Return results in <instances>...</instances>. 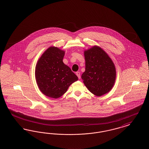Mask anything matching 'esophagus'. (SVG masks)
Wrapping results in <instances>:
<instances>
[{"instance_id":"34e87169","label":"esophagus","mask_w":149,"mask_h":149,"mask_svg":"<svg viewBox=\"0 0 149 149\" xmlns=\"http://www.w3.org/2000/svg\"><path fill=\"white\" fill-rule=\"evenodd\" d=\"M76 75H77V77H78V78H79V79H80V73L79 72V71L76 72Z\"/></svg>"}]
</instances>
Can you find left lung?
<instances>
[{"mask_svg":"<svg viewBox=\"0 0 149 149\" xmlns=\"http://www.w3.org/2000/svg\"><path fill=\"white\" fill-rule=\"evenodd\" d=\"M85 71L81 79L86 87L93 95L101 96L109 92L115 84V64L100 46H93L84 50Z\"/></svg>","mask_w":149,"mask_h":149,"instance_id":"left-lung-1","label":"left lung"}]
</instances>
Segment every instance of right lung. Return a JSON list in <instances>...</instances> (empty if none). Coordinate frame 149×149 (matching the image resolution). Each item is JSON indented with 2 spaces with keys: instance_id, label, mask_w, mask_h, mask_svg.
<instances>
[{
  "instance_id": "add662e5",
  "label": "right lung",
  "mask_w": 149,
  "mask_h": 149,
  "mask_svg": "<svg viewBox=\"0 0 149 149\" xmlns=\"http://www.w3.org/2000/svg\"><path fill=\"white\" fill-rule=\"evenodd\" d=\"M65 52L57 47L47 48L38 60L35 78L40 91L46 96L57 99L65 93L78 77L63 62Z\"/></svg>"
}]
</instances>
